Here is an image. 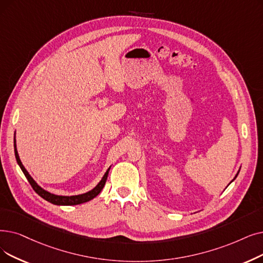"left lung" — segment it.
<instances>
[{
	"label": "left lung",
	"instance_id": "8db88e82",
	"mask_svg": "<svg viewBox=\"0 0 263 263\" xmlns=\"http://www.w3.org/2000/svg\"><path fill=\"white\" fill-rule=\"evenodd\" d=\"M237 174H238V172H237ZM237 174H236V175H235V177H234V179H235V178H236V176H237ZM234 179H233V180H234Z\"/></svg>",
	"mask_w": 263,
	"mask_h": 263
}]
</instances>
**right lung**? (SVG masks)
<instances>
[{
    "label": "right lung",
    "mask_w": 263,
    "mask_h": 263,
    "mask_svg": "<svg viewBox=\"0 0 263 263\" xmlns=\"http://www.w3.org/2000/svg\"><path fill=\"white\" fill-rule=\"evenodd\" d=\"M14 147H15V156H16L17 163L19 164L21 171L24 172L25 176L27 177L28 181L30 182V185L32 186L34 191H35L37 195L40 197H42L44 200H46L54 205H77V204H82V203L92 200L93 198H96L99 195V193L102 191V189H103L105 182H106V179H107V176H108V172L110 170V166H109L108 170L105 172L104 176L102 177L99 184L92 190H90L86 193H83V195H78V196H70V197L68 196H57V195H53V193H50L45 189H43L41 186H39L36 184V181L31 177V175L29 174V172L26 170L24 164H22V162L20 161V158H19V155L17 152V148H16V140H14Z\"/></svg>",
    "instance_id": "obj_1"
}]
</instances>
